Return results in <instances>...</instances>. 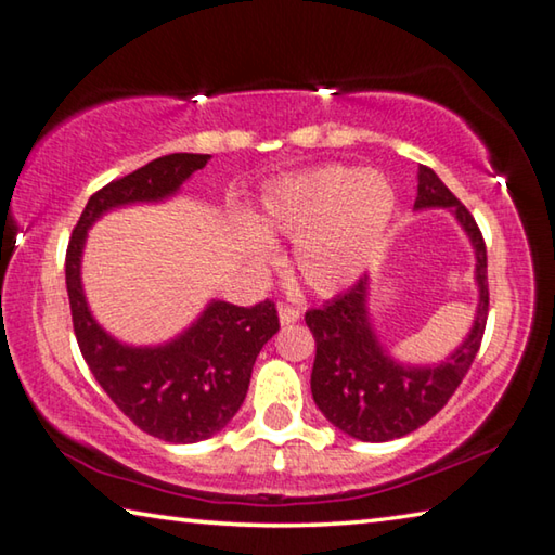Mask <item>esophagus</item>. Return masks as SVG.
<instances>
[{"mask_svg":"<svg viewBox=\"0 0 555 555\" xmlns=\"http://www.w3.org/2000/svg\"><path fill=\"white\" fill-rule=\"evenodd\" d=\"M298 319H301V309L294 304H281L279 306V321L281 325H288V323H296Z\"/></svg>","mask_w":555,"mask_h":555,"instance_id":"obj_1","label":"esophagus"}]
</instances>
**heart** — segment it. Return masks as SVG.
Listing matches in <instances>:
<instances>
[{"label":"heart","mask_w":555,"mask_h":555,"mask_svg":"<svg viewBox=\"0 0 555 555\" xmlns=\"http://www.w3.org/2000/svg\"><path fill=\"white\" fill-rule=\"evenodd\" d=\"M398 207L392 182L377 170L321 165L269 184L259 224L269 234L296 240L298 281L319 296H333L365 274L388 234ZM246 257L267 263L269 242L246 234Z\"/></svg>","instance_id":"obj_1"}]
</instances>
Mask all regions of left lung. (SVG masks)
Segmentation results:
<instances>
[{"label": "left lung", "mask_w": 555, "mask_h": 555, "mask_svg": "<svg viewBox=\"0 0 555 555\" xmlns=\"http://www.w3.org/2000/svg\"><path fill=\"white\" fill-rule=\"evenodd\" d=\"M452 207L477 257V319L460 348L435 367L402 365L380 346L367 313V276L358 279L323 309L306 311L315 338L311 392L331 425L363 442H388L433 420L479 353L489 315L487 244L469 209L456 199L435 170L420 165L415 209Z\"/></svg>", "instance_id": "8db88e82"}]
</instances>
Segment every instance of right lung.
<instances>
[{"label": "right lung", "mask_w": 555, "mask_h": 555, "mask_svg": "<svg viewBox=\"0 0 555 555\" xmlns=\"http://www.w3.org/2000/svg\"><path fill=\"white\" fill-rule=\"evenodd\" d=\"M209 155L172 153L93 192L66 249V292L74 333L95 380L143 433L175 444L212 437L242 408L254 360L279 331L276 306L251 309L212 301L178 338L133 348L108 336L88 311L81 286V254L88 227L113 207L172 197Z\"/></svg>", "instance_id": "obj_1"}]
</instances>
